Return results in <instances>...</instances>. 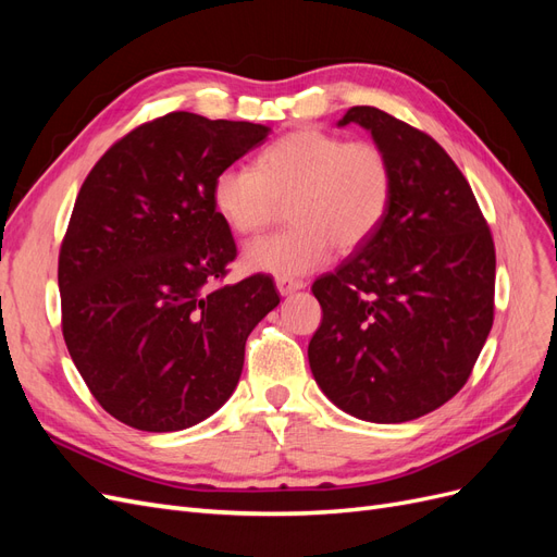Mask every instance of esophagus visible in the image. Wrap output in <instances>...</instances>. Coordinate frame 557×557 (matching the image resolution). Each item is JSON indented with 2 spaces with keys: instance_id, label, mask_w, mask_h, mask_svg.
I'll return each mask as SVG.
<instances>
[{
  "instance_id": "esophagus-1",
  "label": "esophagus",
  "mask_w": 557,
  "mask_h": 557,
  "mask_svg": "<svg viewBox=\"0 0 557 557\" xmlns=\"http://www.w3.org/2000/svg\"><path fill=\"white\" fill-rule=\"evenodd\" d=\"M301 288H307V283L305 281H299V278H276V290L285 297V295H293V293H297V290H301Z\"/></svg>"
}]
</instances>
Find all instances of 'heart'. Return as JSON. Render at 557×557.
Here are the masks:
<instances>
[{"instance_id":"obj_1","label":"heart","mask_w":557,"mask_h":557,"mask_svg":"<svg viewBox=\"0 0 557 557\" xmlns=\"http://www.w3.org/2000/svg\"><path fill=\"white\" fill-rule=\"evenodd\" d=\"M393 197V164L374 141L301 127L283 134L256 158L252 170L227 166L213 178L211 199L225 225L250 237L274 223L285 205L290 223L244 250L248 272L281 278L323 264L332 246H362L385 218Z\"/></svg>"}]
</instances>
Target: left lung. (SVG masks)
Instances as JSON below:
<instances>
[{
  "mask_svg": "<svg viewBox=\"0 0 557 557\" xmlns=\"http://www.w3.org/2000/svg\"><path fill=\"white\" fill-rule=\"evenodd\" d=\"M372 134L393 164L376 232L320 276L309 364L325 397L367 423H407L467 383L493 327L495 246L462 172L428 134L374 107L339 127Z\"/></svg>",
  "mask_w": 557,
  "mask_h": 557,
  "instance_id": "left-lung-1",
  "label": "left lung"
}]
</instances>
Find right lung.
<instances>
[{"label":"right lung","mask_w":557,"mask_h":557,"mask_svg":"<svg viewBox=\"0 0 557 557\" xmlns=\"http://www.w3.org/2000/svg\"><path fill=\"white\" fill-rule=\"evenodd\" d=\"M269 132L166 113L113 144L81 185L58 264L62 334L95 399L134 430L213 416L239 383L248 334L278 307L264 274L215 288L237 246L213 178Z\"/></svg>","instance_id":"obj_1"}]
</instances>
